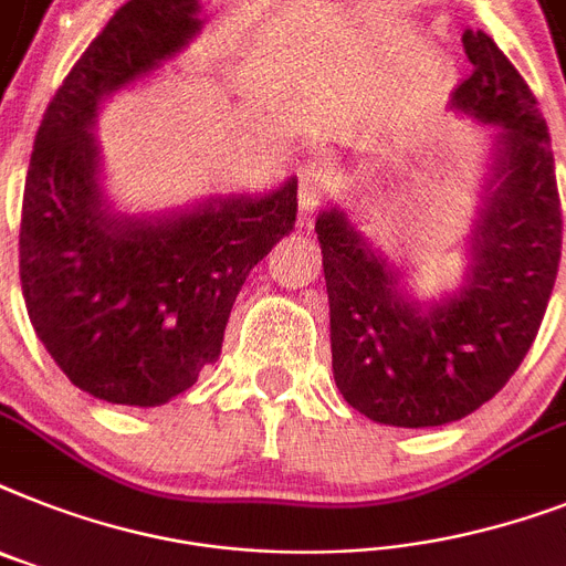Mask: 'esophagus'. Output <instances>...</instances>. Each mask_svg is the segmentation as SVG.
I'll use <instances>...</instances> for the list:
<instances>
[{"label":"esophagus","mask_w":566,"mask_h":566,"mask_svg":"<svg viewBox=\"0 0 566 566\" xmlns=\"http://www.w3.org/2000/svg\"><path fill=\"white\" fill-rule=\"evenodd\" d=\"M328 186V174L323 168H302V174H298V220H302V227H307L314 220L316 209L325 203Z\"/></svg>","instance_id":"1"}]
</instances>
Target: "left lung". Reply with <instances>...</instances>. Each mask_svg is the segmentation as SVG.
<instances>
[{
    "label": "left lung",
    "instance_id": "8db88e82",
    "mask_svg": "<svg viewBox=\"0 0 566 566\" xmlns=\"http://www.w3.org/2000/svg\"><path fill=\"white\" fill-rule=\"evenodd\" d=\"M462 45L474 72L450 109L494 133L457 291L412 296L348 211L316 218L334 380L378 424L439 427L491 401L535 343L562 261V200L535 95L485 31H465Z\"/></svg>",
    "mask_w": 566,
    "mask_h": 566
}]
</instances>
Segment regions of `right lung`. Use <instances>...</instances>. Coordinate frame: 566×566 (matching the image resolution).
<instances>
[{
	"label": "right lung",
	"mask_w": 566,
	"mask_h": 566,
	"mask_svg": "<svg viewBox=\"0 0 566 566\" xmlns=\"http://www.w3.org/2000/svg\"><path fill=\"white\" fill-rule=\"evenodd\" d=\"M200 11V0L124 2L45 109L25 177L31 325L77 389L124 407L168 403L218 360L247 275L296 227V177L156 214L104 195L101 104L177 57L203 29Z\"/></svg>",
	"instance_id": "right-lung-1"
}]
</instances>
